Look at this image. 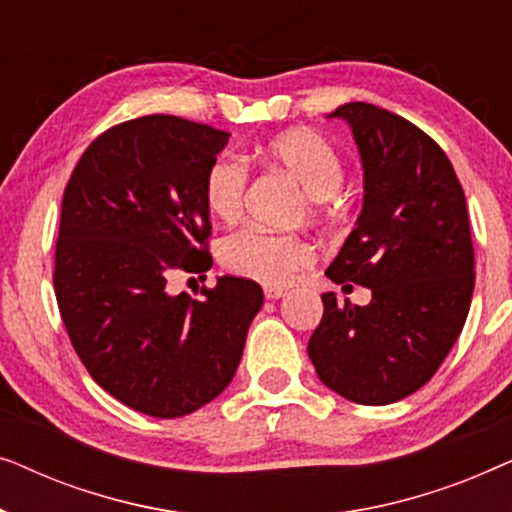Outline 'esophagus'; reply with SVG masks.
Here are the masks:
<instances>
[{
	"instance_id": "esophagus-1",
	"label": "esophagus",
	"mask_w": 512,
	"mask_h": 512,
	"mask_svg": "<svg viewBox=\"0 0 512 512\" xmlns=\"http://www.w3.org/2000/svg\"><path fill=\"white\" fill-rule=\"evenodd\" d=\"M284 296H286L284 289H277V286H265V298L268 300H279Z\"/></svg>"
}]
</instances>
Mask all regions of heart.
<instances>
[{"label": "heart", "instance_id": "obj_1", "mask_svg": "<svg viewBox=\"0 0 512 512\" xmlns=\"http://www.w3.org/2000/svg\"><path fill=\"white\" fill-rule=\"evenodd\" d=\"M272 163L282 167L305 188L312 212H321L338 191L345 167L338 151L314 130H289L263 149ZM247 191V167L235 156H219L205 174V205L221 221L242 212ZM314 261V249L298 235L272 233L265 228H242L221 244V263L233 275L268 286L296 282L300 272Z\"/></svg>", "mask_w": 512, "mask_h": 512}]
</instances>
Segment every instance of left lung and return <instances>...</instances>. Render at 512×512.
<instances>
[{
    "instance_id": "obj_1",
    "label": "left lung",
    "mask_w": 512,
    "mask_h": 512,
    "mask_svg": "<svg viewBox=\"0 0 512 512\" xmlns=\"http://www.w3.org/2000/svg\"><path fill=\"white\" fill-rule=\"evenodd\" d=\"M352 128L363 165V207L326 277L373 293L324 317L307 354L319 380L347 401L387 405L436 375L466 324L473 242L466 195L445 151L405 118L366 102L328 114Z\"/></svg>"
}]
</instances>
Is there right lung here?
Listing matches in <instances>:
<instances>
[{"label": "right lung", "mask_w": 512, "mask_h": 512, "mask_svg": "<svg viewBox=\"0 0 512 512\" xmlns=\"http://www.w3.org/2000/svg\"><path fill=\"white\" fill-rule=\"evenodd\" d=\"M228 132L153 114L95 139L62 195L55 298L100 387L149 417L191 415L228 387L263 307L251 279H216L193 300L174 272L212 268L205 174Z\"/></svg>", "instance_id": "add662e5"}]
</instances>
